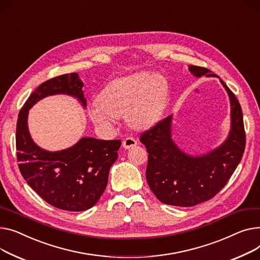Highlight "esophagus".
Instances as JSON below:
<instances>
[{
  "label": "esophagus",
  "instance_id": "1",
  "mask_svg": "<svg viewBox=\"0 0 260 260\" xmlns=\"http://www.w3.org/2000/svg\"><path fill=\"white\" fill-rule=\"evenodd\" d=\"M136 144H137V141L134 139V137H131V136L127 137V139H125V140L123 141V146H124L125 149L132 148V147H134Z\"/></svg>",
  "mask_w": 260,
  "mask_h": 260
}]
</instances>
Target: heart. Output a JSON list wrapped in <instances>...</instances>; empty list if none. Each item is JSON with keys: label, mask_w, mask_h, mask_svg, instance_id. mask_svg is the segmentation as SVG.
Returning <instances> with one entry per match:
<instances>
[{"label": "heart", "mask_w": 260, "mask_h": 260, "mask_svg": "<svg viewBox=\"0 0 260 260\" xmlns=\"http://www.w3.org/2000/svg\"><path fill=\"white\" fill-rule=\"evenodd\" d=\"M167 83L162 76L149 71L137 72L107 85L89 109L94 123L110 126L127 113L135 128L153 126L162 115L167 100Z\"/></svg>", "instance_id": "heart-1"}]
</instances>
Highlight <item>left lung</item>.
<instances>
[{"label": "left lung", "instance_id": "1", "mask_svg": "<svg viewBox=\"0 0 260 260\" xmlns=\"http://www.w3.org/2000/svg\"><path fill=\"white\" fill-rule=\"evenodd\" d=\"M197 78L217 76L205 67L189 66ZM231 103V130L225 142L209 153L190 156L180 151L171 139L172 116L158 121L141 134L147 148V182L164 204L192 207L211 200L234 173L246 147L242 110L235 94L221 81Z\"/></svg>", "mask_w": 260, "mask_h": 260}]
</instances>
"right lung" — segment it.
Returning <instances> with one entry per match:
<instances>
[{
  "mask_svg": "<svg viewBox=\"0 0 260 260\" xmlns=\"http://www.w3.org/2000/svg\"><path fill=\"white\" fill-rule=\"evenodd\" d=\"M82 87L78 73L58 75L41 84L19 113L15 141L19 168L27 184L49 205L72 212L88 210L98 203L121 142L83 137L68 149L49 152L32 141L27 117L37 102L53 94L72 95L86 107Z\"/></svg>",
  "mask_w": 260,
  "mask_h": 260,
  "instance_id": "right-lung-1",
  "label": "right lung"
}]
</instances>
